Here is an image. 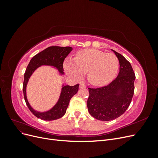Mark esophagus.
I'll return each mask as SVG.
<instances>
[{
  "label": "esophagus",
  "instance_id": "obj_1",
  "mask_svg": "<svg viewBox=\"0 0 158 158\" xmlns=\"http://www.w3.org/2000/svg\"><path fill=\"white\" fill-rule=\"evenodd\" d=\"M79 88H85V84H80V85H79Z\"/></svg>",
  "mask_w": 158,
  "mask_h": 158
}]
</instances>
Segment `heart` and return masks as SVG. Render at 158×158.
Segmentation results:
<instances>
[{
    "mask_svg": "<svg viewBox=\"0 0 158 158\" xmlns=\"http://www.w3.org/2000/svg\"><path fill=\"white\" fill-rule=\"evenodd\" d=\"M63 66L65 73L70 77L79 80L88 72L89 82L101 86L115 78L119 60L114 54L95 49H85L79 51L74 60L66 59Z\"/></svg>",
    "mask_w": 158,
    "mask_h": 158,
    "instance_id": "heart-1",
    "label": "heart"
}]
</instances>
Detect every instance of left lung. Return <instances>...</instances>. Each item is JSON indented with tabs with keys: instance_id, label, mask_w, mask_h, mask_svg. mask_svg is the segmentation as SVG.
I'll use <instances>...</instances> for the list:
<instances>
[{
	"instance_id": "obj_1",
	"label": "left lung",
	"mask_w": 158,
	"mask_h": 158,
	"mask_svg": "<svg viewBox=\"0 0 158 158\" xmlns=\"http://www.w3.org/2000/svg\"><path fill=\"white\" fill-rule=\"evenodd\" d=\"M112 51L120 64L117 78L105 86L88 88V111L95 118L104 121L114 120L122 115L130 106L135 92L136 76L131 63L121 54Z\"/></svg>"
}]
</instances>
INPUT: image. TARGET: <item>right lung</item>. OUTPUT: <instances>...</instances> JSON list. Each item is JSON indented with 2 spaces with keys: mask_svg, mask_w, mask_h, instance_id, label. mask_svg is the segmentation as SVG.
I'll return each mask as SVG.
<instances>
[{
  "mask_svg": "<svg viewBox=\"0 0 158 158\" xmlns=\"http://www.w3.org/2000/svg\"><path fill=\"white\" fill-rule=\"evenodd\" d=\"M72 50L73 48L70 47L51 46L35 55L28 64L24 74L23 93L27 107L36 117L44 121H53L61 118L66 113L70 99L78 92V84L74 86H70V85L63 86L62 88L59 102L50 111L45 113H40L33 110L28 103L26 98V85L30 76L34 70L41 65H49L55 66L58 69L60 74H63L64 60Z\"/></svg>",
  "mask_w": 158,
  "mask_h": 158,
  "instance_id": "right-lung-1",
  "label": "right lung"
}]
</instances>
